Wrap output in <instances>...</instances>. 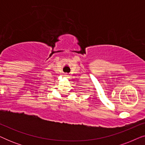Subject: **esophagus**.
<instances>
[{
	"mask_svg": "<svg viewBox=\"0 0 145 145\" xmlns=\"http://www.w3.org/2000/svg\"><path fill=\"white\" fill-rule=\"evenodd\" d=\"M65 76H69V75L68 73H65Z\"/></svg>",
	"mask_w": 145,
	"mask_h": 145,
	"instance_id": "esophagus-1",
	"label": "esophagus"
}]
</instances>
